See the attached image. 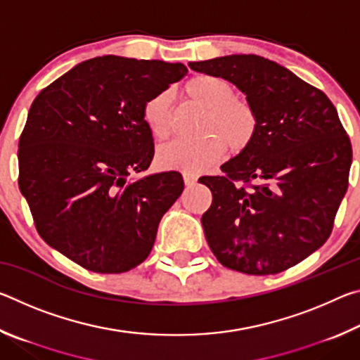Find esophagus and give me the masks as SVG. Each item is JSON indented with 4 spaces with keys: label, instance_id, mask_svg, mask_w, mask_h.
<instances>
[{
    "label": "esophagus",
    "instance_id": "obj_1",
    "mask_svg": "<svg viewBox=\"0 0 360 360\" xmlns=\"http://www.w3.org/2000/svg\"><path fill=\"white\" fill-rule=\"evenodd\" d=\"M182 178H184V184H186L187 187H191V186L195 184V182H197L198 176L193 174V173H184V174H182Z\"/></svg>",
    "mask_w": 360,
    "mask_h": 360
}]
</instances>
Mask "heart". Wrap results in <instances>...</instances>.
I'll use <instances>...</instances> for the list:
<instances>
[{
    "instance_id": "b5f03b06",
    "label": "heart",
    "mask_w": 360,
    "mask_h": 360,
    "mask_svg": "<svg viewBox=\"0 0 360 360\" xmlns=\"http://www.w3.org/2000/svg\"><path fill=\"white\" fill-rule=\"evenodd\" d=\"M186 94L206 109L200 135L195 141H173L157 150V167L165 172L200 173L221 158L224 143L241 150L252 141L257 115L251 105L235 98V89L222 77L198 75L186 84ZM172 96L158 92L143 108L144 124L157 139L168 136V111Z\"/></svg>"
}]
</instances>
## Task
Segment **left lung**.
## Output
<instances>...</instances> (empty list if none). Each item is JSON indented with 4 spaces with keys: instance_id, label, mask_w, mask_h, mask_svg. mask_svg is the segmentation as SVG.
Returning a JSON list of instances; mask_svg holds the SVG:
<instances>
[{
    "instance_id": "obj_1",
    "label": "left lung",
    "mask_w": 360,
    "mask_h": 360,
    "mask_svg": "<svg viewBox=\"0 0 360 360\" xmlns=\"http://www.w3.org/2000/svg\"><path fill=\"white\" fill-rule=\"evenodd\" d=\"M246 95L257 115L252 141L205 176L212 203L202 216L206 241L224 266L276 275L330 236L348 188L349 138L324 92L259 56L191 62Z\"/></svg>"
}]
</instances>
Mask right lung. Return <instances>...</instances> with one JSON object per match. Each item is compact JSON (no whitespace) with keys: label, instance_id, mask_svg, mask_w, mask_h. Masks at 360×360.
<instances>
[{"label":"right lung","instance_id":"right-lung-1","mask_svg":"<svg viewBox=\"0 0 360 360\" xmlns=\"http://www.w3.org/2000/svg\"><path fill=\"white\" fill-rule=\"evenodd\" d=\"M186 65L105 56L85 60L36 96L19 141V187L41 238L95 273L138 266L184 191L179 172L149 168L143 108Z\"/></svg>","mask_w":360,"mask_h":360}]
</instances>
